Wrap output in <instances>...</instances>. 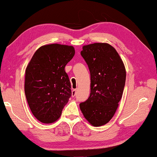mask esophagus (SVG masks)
Here are the masks:
<instances>
[{
	"label": "esophagus",
	"instance_id": "esophagus-1",
	"mask_svg": "<svg viewBox=\"0 0 157 157\" xmlns=\"http://www.w3.org/2000/svg\"><path fill=\"white\" fill-rule=\"evenodd\" d=\"M76 90H73L72 91V97H75V95H76Z\"/></svg>",
	"mask_w": 157,
	"mask_h": 157
}]
</instances>
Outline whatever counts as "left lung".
Returning a JSON list of instances; mask_svg holds the SVG:
<instances>
[{
  "label": "left lung",
  "instance_id": "8db88e82",
  "mask_svg": "<svg viewBox=\"0 0 157 157\" xmlns=\"http://www.w3.org/2000/svg\"><path fill=\"white\" fill-rule=\"evenodd\" d=\"M91 76V92L79 105L82 113L93 126L106 124L113 117L122 98L126 81L124 64L113 46L94 43L81 52Z\"/></svg>",
  "mask_w": 157,
  "mask_h": 157
}]
</instances>
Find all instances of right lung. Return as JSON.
Here are the masks:
<instances>
[{
    "label": "right lung",
    "instance_id": "add662e5",
    "mask_svg": "<svg viewBox=\"0 0 157 157\" xmlns=\"http://www.w3.org/2000/svg\"><path fill=\"white\" fill-rule=\"evenodd\" d=\"M75 54L72 46L48 44L40 47L28 63L25 96L33 115L40 122H56L72 96L65 66Z\"/></svg>",
    "mask_w": 157,
    "mask_h": 157
}]
</instances>
